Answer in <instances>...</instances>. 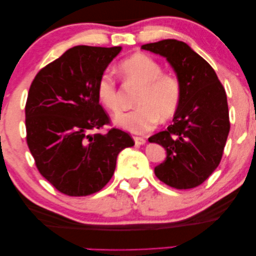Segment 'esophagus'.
Masks as SVG:
<instances>
[{"label": "esophagus", "mask_w": 256, "mask_h": 256, "mask_svg": "<svg viewBox=\"0 0 256 256\" xmlns=\"http://www.w3.org/2000/svg\"><path fill=\"white\" fill-rule=\"evenodd\" d=\"M134 140H135V144L136 145H144L146 143V140H145V138H143V137L136 136V137H134Z\"/></svg>", "instance_id": "esophagus-1"}]
</instances>
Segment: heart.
I'll list each match as a JSON object with an SVG mask.
<instances>
[{"label": "heart", "instance_id": "obj_1", "mask_svg": "<svg viewBox=\"0 0 256 256\" xmlns=\"http://www.w3.org/2000/svg\"><path fill=\"white\" fill-rule=\"evenodd\" d=\"M124 80L138 87L132 111L116 116L120 128L134 134L153 130L158 121L169 120L182 100V84L172 74L162 72V66L148 54L136 53L119 64ZM100 103L112 113L120 111V96L116 79L108 71L96 85Z\"/></svg>", "mask_w": 256, "mask_h": 256}]
</instances>
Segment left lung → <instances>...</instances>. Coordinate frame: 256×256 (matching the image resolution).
<instances>
[{
    "label": "left lung",
    "mask_w": 256,
    "mask_h": 256,
    "mask_svg": "<svg viewBox=\"0 0 256 256\" xmlns=\"http://www.w3.org/2000/svg\"><path fill=\"white\" fill-rule=\"evenodd\" d=\"M166 58L182 84L174 122L148 138L166 150L154 172L177 190L200 186L220 164L230 130L227 95L212 66L184 42L163 40L142 45Z\"/></svg>",
    "instance_id": "obj_1"
}]
</instances>
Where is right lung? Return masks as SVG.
Returning <instances> with one entry per match:
<instances>
[{
  "label": "right lung",
  "mask_w": 256,
  "mask_h": 256,
  "mask_svg": "<svg viewBox=\"0 0 256 256\" xmlns=\"http://www.w3.org/2000/svg\"><path fill=\"white\" fill-rule=\"evenodd\" d=\"M120 51L121 46H74L42 68L29 88L27 145L40 174L64 195L102 190L114 174L120 150L135 145L121 129L98 132L111 120L96 85Z\"/></svg>",
  "instance_id": "add662e5"
}]
</instances>
